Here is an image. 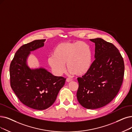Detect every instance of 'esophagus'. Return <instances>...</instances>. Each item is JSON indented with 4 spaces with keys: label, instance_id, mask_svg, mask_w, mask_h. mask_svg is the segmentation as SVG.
I'll return each mask as SVG.
<instances>
[{
    "label": "esophagus",
    "instance_id": "esophagus-1",
    "mask_svg": "<svg viewBox=\"0 0 132 132\" xmlns=\"http://www.w3.org/2000/svg\"><path fill=\"white\" fill-rule=\"evenodd\" d=\"M66 81H67V82H70L72 81V79H71V78H67V80H66Z\"/></svg>",
    "mask_w": 132,
    "mask_h": 132
}]
</instances>
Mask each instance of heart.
I'll return each mask as SVG.
<instances>
[{
    "instance_id": "obj_1",
    "label": "heart",
    "mask_w": 132,
    "mask_h": 132,
    "mask_svg": "<svg viewBox=\"0 0 132 132\" xmlns=\"http://www.w3.org/2000/svg\"><path fill=\"white\" fill-rule=\"evenodd\" d=\"M92 55L90 46L83 42H63L57 44L48 59V64L56 76L66 72V63L71 74L81 76L90 69Z\"/></svg>"
}]
</instances>
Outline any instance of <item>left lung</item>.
Masks as SVG:
<instances>
[{
	"label": "left lung",
	"mask_w": 132,
	"mask_h": 132,
	"mask_svg": "<svg viewBox=\"0 0 132 132\" xmlns=\"http://www.w3.org/2000/svg\"><path fill=\"white\" fill-rule=\"evenodd\" d=\"M95 44V61L82 77H78L77 98L87 109H97L111 102L118 94L124 76V62L119 50L102 38Z\"/></svg>",
	"instance_id": "obj_1"
}]
</instances>
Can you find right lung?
<instances>
[{
    "mask_svg": "<svg viewBox=\"0 0 132 132\" xmlns=\"http://www.w3.org/2000/svg\"><path fill=\"white\" fill-rule=\"evenodd\" d=\"M45 39L23 45L15 52L10 67L11 87L25 106L44 110L53 104L66 78L56 76L43 67L31 68L28 59L31 52L44 46Z\"/></svg>",
    "mask_w": 132,
    "mask_h": 132,
    "instance_id": "right-lung-1",
    "label": "right lung"
}]
</instances>
